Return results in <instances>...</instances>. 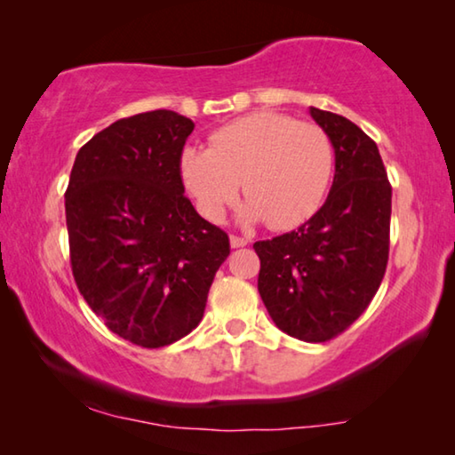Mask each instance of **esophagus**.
<instances>
[{"mask_svg":"<svg viewBox=\"0 0 455 455\" xmlns=\"http://www.w3.org/2000/svg\"><path fill=\"white\" fill-rule=\"evenodd\" d=\"M246 243V238L244 236H236V235H230V246H233V249H241V246H244Z\"/></svg>","mask_w":455,"mask_h":455,"instance_id":"obj_1","label":"esophagus"}]
</instances>
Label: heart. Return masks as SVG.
<instances>
[{
  "label": "heart",
  "mask_w": 455,
  "mask_h": 455,
  "mask_svg": "<svg viewBox=\"0 0 455 455\" xmlns=\"http://www.w3.org/2000/svg\"><path fill=\"white\" fill-rule=\"evenodd\" d=\"M182 180L206 217L219 220L243 182V222L287 230L311 219L333 180L335 146L313 122L255 112L211 136L209 150L187 148Z\"/></svg>",
  "instance_id": "heart-1"
}]
</instances>
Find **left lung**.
<instances>
[{"label":"left lung","mask_w":455,"mask_h":455,"mask_svg":"<svg viewBox=\"0 0 455 455\" xmlns=\"http://www.w3.org/2000/svg\"><path fill=\"white\" fill-rule=\"evenodd\" d=\"M335 146L325 204L299 227L252 244L259 292L275 325L307 343L343 333L371 303L389 257L391 184L377 144L351 120L309 108Z\"/></svg>","instance_id":"obj_1"}]
</instances>
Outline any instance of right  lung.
I'll return each instance as SVG.
<instances>
[{
    "instance_id": "obj_1",
    "label": "right lung",
    "mask_w": 455,
    "mask_h": 455,
    "mask_svg": "<svg viewBox=\"0 0 455 455\" xmlns=\"http://www.w3.org/2000/svg\"><path fill=\"white\" fill-rule=\"evenodd\" d=\"M195 122L154 110L80 148L66 190L76 284L112 333L146 349L195 329L228 235L184 196L180 156Z\"/></svg>"
}]
</instances>
